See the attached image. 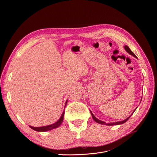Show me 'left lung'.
<instances>
[{"instance_id": "8db88e82", "label": "left lung", "mask_w": 157, "mask_h": 157, "mask_svg": "<svg viewBox=\"0 0 157 157\" xmlns=\"http://www.w3.org/2000/svg\"><path fill=\"white\" fill-rule=\"evenodd\" d=\"M124 48H125V49L126 50V52H128L130 55H132V56H134V57H136V58H137V56H136V55L132 52L131 50H130V49L127 46H124ZM136 109L134 111V112L136 111ZM134 112L132 113V114L130 115V117H128L127 119H125V120H123V121H117V122H114V123H105V122H104V121H101V120H98V119H97L94 115V114L92 113V111H90V113H91V114H92V118H93V119H94V120L95 121H96L97 123H100V124H102V125H120V124H123V123H124L125 122H126L129 118H130V117L132 116V114L134 113Z\"/></svg>"}]
</instances>
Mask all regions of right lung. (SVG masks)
Listing matches in <instances>:
<instances>
[{"mask_svg": "<svg viewBox=\"0 0 157 157\" xmlns=\"http://www.w3.org/2000/svg\"><path fill=\"white\" fill-rule=\"evenodd\" d=\"M67 101H66V102H65V107L66 104H67ZM64 113H65V110L63 111V113L62 114V116L60 117L59 120H58L56 122H55V123H53V124H52V125H49L44 126V127H32V126H29V127L32 129L36 131H37V132H46V131H48V130H50L56 128L57 127H59L62 124V121L63 120Z\"/></svg>", "mask_w": 157, "mask_h": 157, "instance_id": "obj_1", "label": "right lung"}]
</instances>
